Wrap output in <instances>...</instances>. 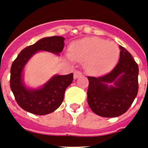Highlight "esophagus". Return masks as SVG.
Here are the masks:
<instances>
[{"instance_id": "1", "label": "esophagus", "mask_w": 148, "mask_h": 148, "mask_svg": "<svg viewBox=\"0 0 148 148\" xmlns=\"http://www.w3.org/2000/svg\"><path fill=\"white\" fill-rule=\"evenodd\" d=\"M82 73L80 71H74V77L75 78V79H76V78H77L78 77L82 76Z\"/></svg>"}]
</instances>
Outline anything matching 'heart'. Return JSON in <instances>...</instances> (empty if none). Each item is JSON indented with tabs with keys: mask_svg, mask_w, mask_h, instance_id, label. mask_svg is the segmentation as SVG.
Returning a JSON list of instances; mask_svg holds the SVG:
<instances>
[{
	"mask_svg": "<svg viewBox=\"0 0 148 148\" xmlns=\"http://www.w3.org/2000/svg\"><path fill=\"white\" fill-rule=\"evenodd\" d=\"M71 58L85 62L89 74L100 75L109 72L114 66L120 55L118 46L114 42L90 37L75 42L71 49Z\"/></svg>",
	"mask_w": 148,
	"mask_h": 148,
	"instance_id": "heart-1",
	"label": "heart"
}]
</instances>
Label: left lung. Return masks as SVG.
<instances>
[{
	"instance_id": "8db88e82",
	"label": "left lung",
	"mask_w": 148,
	"mask_h": 148,
	"mask_svg": "<svg viewBox=\"0 0 148 148\" xmlns=\"http://www.w3.org/2000/svg\"><path fill=\"white\" fill-rule=\"evenodd\" d=\"M117 64L101 77H88L87 101L91 110L103 117H116L130 108L138 93L139 67L126 49L120 46ZM114 86H108V83Z\"/></svg>"
}]
</instances>
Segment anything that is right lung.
<instances>
[{
  "label": "right lung",
  "mask_w": 148,
  "mask_h": 148,
  "mask_svg": "<svg viewBox=\"0 0 148 148\" xmlns=\"http://www.w3.org/2000/svg\"><path fill=\"white\" fill-rule=\"evenodd\" d=\"M64 39L61 36L41 39L23 49L12 62L10 70V88L17 104L25 111L36 115H46L61 106L65 90L74 79L73 74L56 75L42 88L35 90L25 88L21 76L24 66L36 52L47 51L58 55L63 50Z\"/></svg>",
  "instance_id": "add662e5"
}]
</instances>
